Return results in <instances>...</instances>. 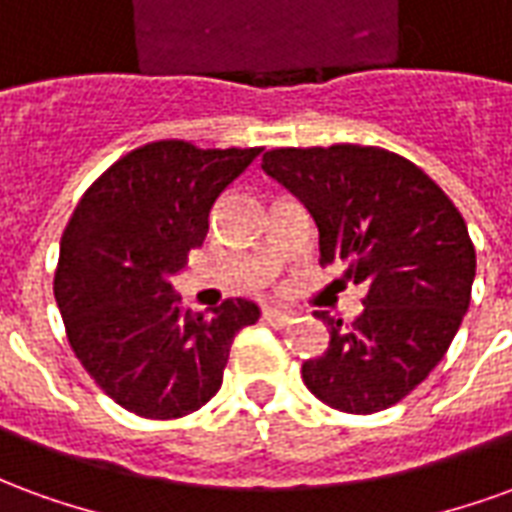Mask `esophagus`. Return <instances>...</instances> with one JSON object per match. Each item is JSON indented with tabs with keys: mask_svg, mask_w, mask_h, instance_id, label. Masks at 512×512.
<instances>
[{
	"mask_svg": "<svg viewBox=\"0 0 512 512\" xmlns=\"http://www.w3.org/2000/svg\"><path fill=\"white\" fill-rule=\"evenodd\" d=\"M290 321H293V312L290 310H279V307H266V310H263V323L274 326V329H282V326H288Z\"/></svg>",
	"mask_w": 512,
	"mask_h": 512,
	"instance_id": "1",
	"label": "esophagus"
}]
</instances>
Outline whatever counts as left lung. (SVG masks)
Instances as JSON below:
<instances>
[{"mask_svg": "<svg viewBox=\"0 0 512 512\" xmlns=\"http://www.w3.org/2000/svg\"><path fill=\"white\" fill-rule=\"evenodd\" d=\"M263 169L296 194L321 233V266L365 285V310L329 326V348L301 365L312 395L376 414L422 384L461 326L477 257L461 211L408 158L384 147H277Z\"/></svg>", "mask_w": 512, "mask_h": 512, "instance_id": "1", "label": "left lung"}]
</instances>
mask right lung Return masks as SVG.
Wrapping results in <instances>:
<instances>
[{"label":"right lung","instance_id":"right-lung-1","mask_svg":"<svg viewBox=\"0 0 512 512\" xmlns=\"http://www.w3.org/2000/svg\"><path fill=\"white\" fill-rule=\"evenodd\" d=\"M263 147L202 150L183 139L136 147L95 180L60 241L54 299L95 384L131 414L186 417L222 386L235 334L257 304L180 310L172 277L208 235V216Z\"/></svg>","mask_w":512,"mask_h":512}]
</instances>
